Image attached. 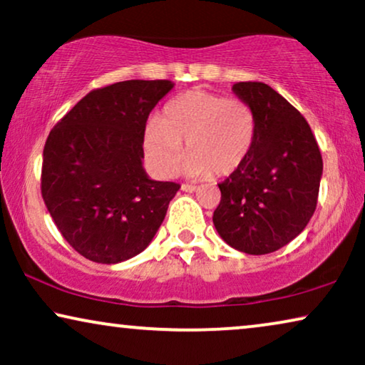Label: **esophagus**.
<instances>
[{"instance_id":"1","label":"esophagus","mask_w":365,"mask_h":365,"mask_svg":"<svg viewBox=\"0 0 365 365\" xmlns=\"http://www.w3.org/2000/svg\"><path fill=\"white\" fill-rule=\"evenodd\" d=\"M181 191H184V192H196L197 187L192 186V184H182Z\"/></svg>"}]
</instances>
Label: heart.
<instances>
[{"instance_id":"b5f03b06","label":"heart","mask_w":365,"mask_h":365,"mask_svg":"<svg viewBox=\"0 0 365 365\" xmlns=\"http://www.w3.org/2000/svg\"><path fill=\"white\" fill-rule=\"evenodd\" d=\"M257 136L252 108L237 98L191 89L163 108L144 131V151L163 176H173L186 141L184 174L192 179L231 176L247 161Z\"/></svg>"}]
</instances>
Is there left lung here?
Masks as SVG:
<instances>
[{
  "instance_id": "left-lung-1",
  "label": "left lung",
  "mask_w": 365,
  "mask_h": 365,
  "mask_svg": "<svg viewBox=\"0 0 365 365\" xmlns=\"http://www.w3.org/2000/svg\"><path fill=\"white\" fill-rule=\"evenodd\" d=\"M257 119L256 143L244 166L219 184L212 222L236 251L262 256L304 231L316 211L322 156L302 114L266 83L232 84Z\"/></svg>"
}]
</instances>
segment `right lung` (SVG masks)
<instances>
[{"instance_id":"right-lung-1","label":"right lung","mask_w":365,"mask_h":365,"mask_svg":"<svg viewBox=\"0 0 365 365\" xmlns=\"http://www.w3.org/2000/svg\"><path fill=\"white\" fill-rule=\"evenodd\" d=\"M173 88L168 79H131L94 89L49 133L44 204L69 246L89 261L118 264L143 252L179 191L143 166L148 116Z\"/></svg>"}]
</instances>
